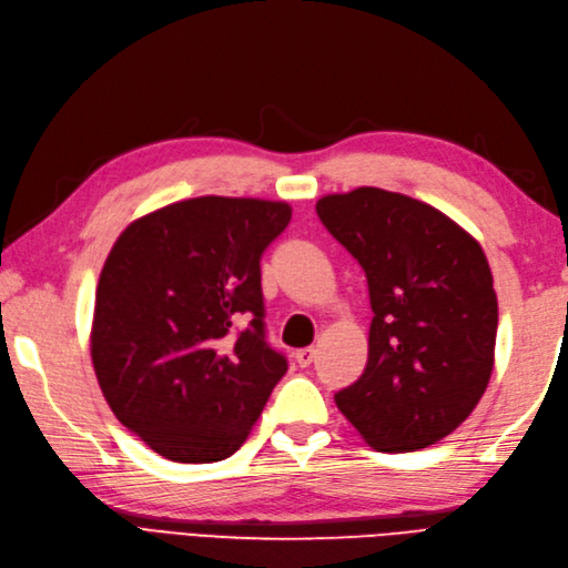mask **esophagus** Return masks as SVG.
<instances>
[{"label":"esophagus","mask_w":568,"mask_h":568,"mask_svg":"<svg viewBox=\"0 0 568 568\" xmlns=\"http://www.w3.org/2000/svg\"><path fill=\"white\" fill-rule=\"evenodd\" d=\"M295 361H297L300 367H308L313 361H316V351H313V348H300L295 353Z\"/></svg>","instance_id":"obj_1"}]
</instances>
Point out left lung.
<instances>
[{
	"instance_id": "obj_1",
	"label": "left lung",
	"mask_w": 568,
	"mask_h": 568,
	"mask_svg": "<svg viewBox=\"0 0 568 568\" xmlns=\"http://www.w3.org/2000/svg\"><path fill=\"white\" fill-rule=\"evenodd\" d=\"M316 213L365 268L367 365L334 395L376 452H416L466 422L485 395L498 302L485 250L443 210L379 186L327 194Z\"/></svg>"
}]
</instances>
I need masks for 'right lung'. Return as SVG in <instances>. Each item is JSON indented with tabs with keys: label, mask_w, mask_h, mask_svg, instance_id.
Wrapping results in <instances>:
<instances>
[{
	"label": "right lung",
	"mask_w": 568,
	"mask_h": 568,
	"mask_svg": "<svg viewBox=\"0 0 568 568\" xmlns=\"http://www.w3.org/2000/svg\"><path fill=\"white\" fill-rule=\"evenodd\" d=\"M290 217L285 201L186 199L131 222L104 260L93 369L114 416L163 458L234 454L287 372L264 339L260 260Z\"/></svg>",
	"instance_id": "1"
}]
</instances>
